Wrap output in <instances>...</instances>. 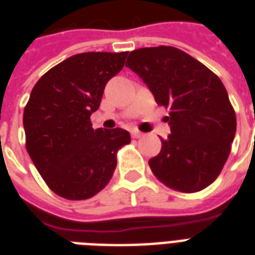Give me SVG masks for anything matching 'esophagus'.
<instances>
[{
	"mask_svg": "<svg viewBox=\"0 0 255 255\" xmlns=\"http://www.w3.org/2000/svg\"><path fill=\"white\" fill-rule=\"evenodd\" d=\"M131 135H132V137H133V139H140V137H143L144 133H143V132H140L139 129H132Z\"/></svg>",
	"mask_w": 255,
	"mask_h": 255,
	"instance_id": "esophagus-1",
	"label": "esophagus"
}]
</instances>
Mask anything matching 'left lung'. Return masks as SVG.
<instances>
[{"mask_svg":"<svg viewBox=\"0 0 255 255\" xmlns=\"http://www.w3.org/2000/svg\"><path fill=\"white\" fill-rule=\"evenodd\" d=\"M169 108L170 135L148 163L156 178L181 193L205 189L229 157L237 119L221 79L173 46L133 50L126 63Z\"/></svg>","mask_w":255,"mask_h":255,"instance_id":"8db88e82","label":"left lung"}]
</instances>
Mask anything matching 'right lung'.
I'll return each instance as SVG.
<instances>
[{
  "mask_svg": "<svg viewBox=\"0 0 255 255\" xmlns=\"http://www.w3.org/2000/svg\"><path fill=\"white\" fill-rule=\"evenodd\" d=\"M127 55H73L43 74L30 94L23 110L26 151L47 186L66 200L99 193L114 174L118 151L131 143L126 129H94L90 119Z\"/></svg>",
  "mask_w": 255,
  "mask_h": 255,
  "instance_id": "obj_1",
  "label": "right lung"
}]
</instances>
